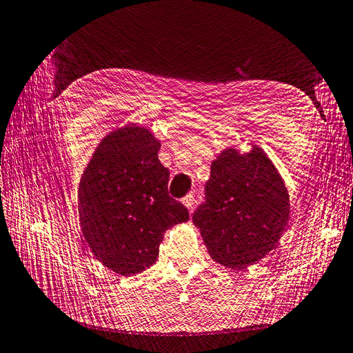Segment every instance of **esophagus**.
I'll use <instances>...</instances> for the list:
<instances>
[{"label":"esophagus","instance_id":"obj_1","mask_svg":"<svg viewBox=\"0 0 353 353\" xmlns=\"http://www.w3.org/2000/svg\"><path fill=\"white\" fill-rule=\"evenodd\" d=\"M182 204H183L189 211H192V210H194V204H195L194 195H186V196L182 199Z\"/></svg>","mask_w":353,"mask_h":353}]
</instances>
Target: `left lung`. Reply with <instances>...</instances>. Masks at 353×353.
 <instances>
[{
    "label": "left lung",
    "mask_w": 353,
    "mask_h": 353,
    "mask_svg": "<svg viewBox=\"0 0 353 353\" xmlns=\"http://www.w3.org/2000/svg\"><path fill=\"white\" fill-rule=\"evenodd\" d=\"M207 203L194 223L216 263L241 270L276 247L290 220L283 176L261 148H226L211 163Z\"/></svg>",
    "instance_id": "1"
}]
</instances>
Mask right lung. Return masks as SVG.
Masks as SVG:
<instances>
[{
    "label": "right lung",
    "instance_id": "1",
    "mask_svg": "<svg viewBox=\"0 0 353 353\" xmlns=\"http://www.w3.org/2000/svg\"><path fill=\"white\" fill-rule=\"evenodd\" d=\"M159 148L146 127H118L100 140L79 180L83 243L118 275L152 266L165 230L189 219L168 195L170 171L159 163Z\"/></svg>",
    "mask_w": 353,
    "mask_h": 353
}]
</instances>
